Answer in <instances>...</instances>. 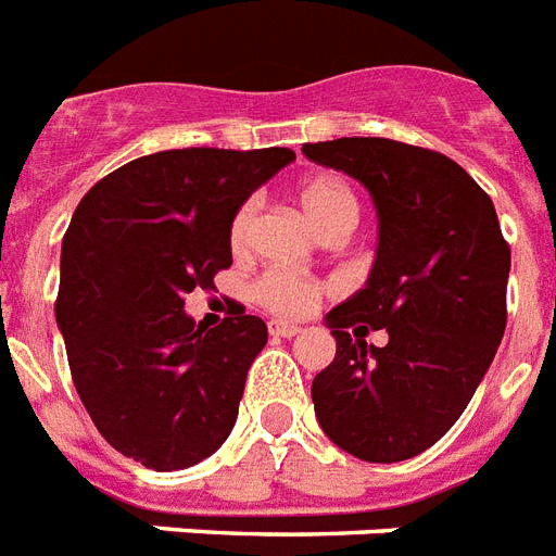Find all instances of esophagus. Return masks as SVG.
I'll return each mask as SVG.
<instances>
[{
  "mask_svg": "<svg viewBox=\"0 0 556 556\" xmlns=\"http://www.w3.org/2000/svg\"><path fill=\"white\" fill-rule=\"evenodd\" d=\"M268 331H270V337H282V340H291V337L302 333V328H300V325H293V323H282V319H270Z\"/></svg>",
  "mask_w": 556,
  "mask_h": 556,
  "instance_id": "obj_1",
  "label": "esophagus"
}]
</instances>
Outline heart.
I'll list each match as a JSON object with an SVG mask.
<instances>
[{"label": "heart", "mask_w": 556, "mask_h": 556, "mask_svg": "<svg viewBox=\"0 0 556 556\" xmlns=\"http://www.w3.org/2000/svg\"><path fill=\"white\" fill-rule=\"evenodd\" d=\"M300 205L311 223L317 225L319 231H331L337 225H349L354 228L359 219V200H356L354 188H351L342 176L319 174L311 176L300 185ZM256 225V202L248 200L237 207V214L228 228V242H231L233 254H242L251 245ZM323 286L314 279L302 277L296 270L274 268L265 270L263 277L254 282V300L265 305L274 314L282 317H302L317 305Z\"/></svg>", "instance_id": "1"}]
</instances>
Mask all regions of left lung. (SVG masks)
I'll return each mask as SVG.
<instances>
[{
	"instance_id": "8db88e82",
	"label": "left lung",
	"mask_w": 556,
	"mask_h": 556,
	"mask_svg": "<svg viewBox=\"0 0 556 556\" xmlns=\"http://www.w3.org/2000/svg\"><path fill=\"white\" fill-rule=\"evenodd\" d=\"M302 153L359 179L380 219L368 282L325 317L337 356L311 386L319 426L365 463L417 457L457 422L497 354L511 248L489 193L442 153L380 137ZM359 321L386 327L389 345L351 341Z\"/></svg>"
}]
</instances>
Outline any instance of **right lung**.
I'll return each mask as SVG.
<instances>
[{
  "label": "right lung",
  "mask_w": 556,
  "mask_h": 556,
  "mask_svg": "<svg viewBox=\"0 0 556 556\" xmlns=\"http://www.w3.org/2000/svg\"><path fill=\"white\" fill-rule=\"evenodd\" d=\"M293 160L291 148L160 151L99 179L76 205L56 325L93 426L146 468H191L231 434L268 328L233 305L205 331L185 314V293L231 268L237 207Z\"/></svg>",
  "instance_id": "obj_1"
}]
</instances>
